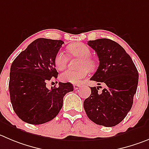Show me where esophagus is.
<instances>
[{
  "label": "esophagus",
  "instance_id": "obj_1",
  "mask_svg": "<svg viewBox=\"0 0 149 149\" xmlns=\"http://www.w3.org/2000/svg\"><path fill=\"white\" fill-rule=\"evenodd\" d=\"M80 87H81V86L79 85V84H74V85H73L74 90H77V89H79Z\"/></svg>",
  "mask_w": 149,
  "mask_h": 149
}]
</instances>
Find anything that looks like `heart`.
Instances as JSON below:
<instances>
[{
	"label": "heart",
	"mask_w": 149,
	"mask_h": 149,
	"mask_svg": "<svg viewBox=\"0 0 149 149\" xmlns=\"http://www.w3.org/2000/svg\"><path fill=\"white\" fill-rule=\"evenodd\" d=\"M68 51L70 54L81 58L79 64V68H81L79 70H68L63 72L60 76L61 81L70 82L74 84H80L84 79L88 76L89 70H93L95 68V62L90 58L91 51L90 48L81 42L74 43L68 47ZM68 62V57L63 51H59L55 57V66L57 70H62L66 67ZM87 66V68L85 67Z\"/></svg>",
	"instance_id": "b5f03b06"
}]
</instances>
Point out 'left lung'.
<instances>
[{
	"mask_svg": "<svg viewBox=\"0 0 149 149\" xmlns=\"http://www.w3.org/2000/svg\"><path fill=\"white\" fill-rule=\"evenodd\" d=\"M98 55L99 66L91 77L100 86L90 87L91 94L84 101L87 117L106 127L116 126L125 118L133 104L137 91L138 72L130 56L116 42L98 39L87 42Z\"/></svg>",
	"mask_w": 149,
	"mask_h": 149,
	"instance_id": "8db88e82",
	"label": "left lung"
}]
</instances>
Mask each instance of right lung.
<instances>
[{"instance_id": "1", "label": "right lung", "mask_w": 149, "mask_h": 149, "mask_svg": "<svg viewBox=\"0 0 149 149\" xmlns=\"http://www.w3.org/2000/svg\"><path fill=\"white\" fill-rule=\"evenodd\" d=\"M64 42L39 38L15 58L11 65L9 94L14 111L22 120L39 125L53 120L62 109L65 94L72 92L70 82L46 87L57 78L55 57Z\"/></svg>"}]
</instances>
